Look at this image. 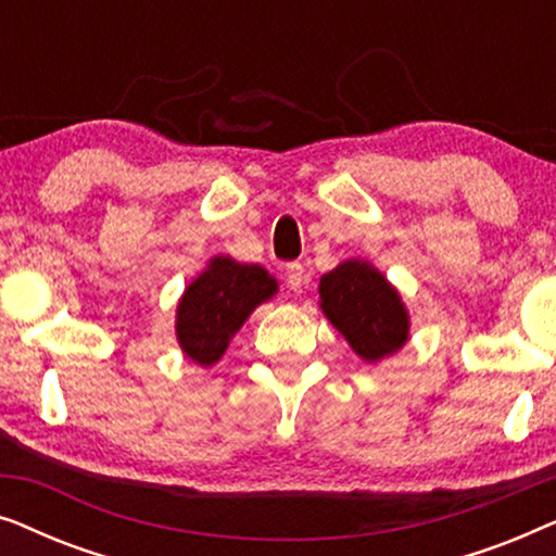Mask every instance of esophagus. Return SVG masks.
I'll use <instances>...</instances> for the list:
<instances>
[{"label": "esophagus", "instance_id": "34e87169", "mask_svg": "<svg viewBox=\"0 0 556 556\" xmlns=\"http://www.w3.org/2000/svg\"><path fill=\"white\" fill-rule=\"evenodd\" d=\"M286 280L293 291H301V288L306 286L308 276H306V270H303L301 263H291V265H286Z\"/></svg>", "mask_w": 556, "mask_h": 556}]
</instances>
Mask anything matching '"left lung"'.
Here are the masks:
<instances>
[{
	"instance_id": "8db88e82",
	"label": "left lung",
	"mask_w": 556,
	"mask_h": 556,
	"mask_svg": "<svg viewBox=\"0 0 556 556\" xmlns=\"http://www.w3.org/2000/svg\"><path fill=\"white\" fill-rule=\"evenodd\" d=\"M318 306L352 352L367 364L397 354L409 341V311L382 270L349 257L318 280Z\"/></svg>"
}]
</instances>
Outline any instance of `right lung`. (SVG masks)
Wrapping results in <instances>:
<instances>
[{
  "label": "right lung",
  "instance_id": "1",
  "mask_svg": "<svg viewBox=\"0 0 556 556\" xmlns=\"http://www.w3.org/2000/svg\"><path fill=\"white\" fill-rule=\"evenodd\" d=\"M276 293L278 280L263 265L238 263L230 255L210 257L177 303L174 331L181 354L204 369L217 364L250 314Z\"/></svg>",
  "mask_w": 556,
  "mask_h": 556
}]
</instances>
